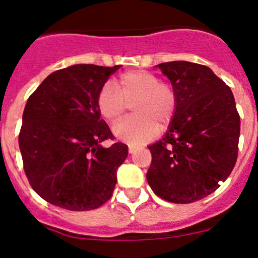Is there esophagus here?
I'll return each mask as SVG.
<instances>
[{
	"instance_id": "esophagus-1",
	"label": "esophagus",
	"mask_w": 258,
	"mask_h": 258,
	"mask_svg": "<svg viewBox=\"0 0 258 258\" xmlns=\"http://www.w3.org/2000/svg\"><path fill=\"white\" fill-rule=\"evenodd\" d=\"M137 149H138L137 147H135V146H128V153H130V154H133Z\"/></svg>"
}]
</instances>
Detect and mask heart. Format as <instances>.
<instances>
[{
    "instance_id": "heart-1",
    "label": "heart",
    "mask_w": 258,
    "mask_h": 258,
    "mask_svg": "<svg viewBox=\"0 0 258 258\" xmlns=\"http://www.w3.org/2000/svg\"><path fill=\"white\" fill-rule=\"evenodd\" d=\"M116 86L105 82L97 96L99 114L109 122H116L133 103L135 116L121 120L112 128L115 137L130 143H143L172 122L177 110V93L167 82L147 70L121 74Z\"/></svg>"
}]
</instances>
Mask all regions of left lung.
<instances>
[{
	"mask_svg": "<svg viewBox=\"0 0 258 258\" xmlns=\"http://www.w3.org/2000/svg\"><path fill=\"white\" fill-rule=\"evenodd\" d=\"M177 93V110L165 137L149 146L147 180L161 199L190 204L214 193L238 159L240 116L229 86L205 65H156Z\"/></svg>",
	"mask_w": 258,
	"mask_h": 258,
	"instance_id": "8db88e82",
	"label": "left lung"
}]
</instances>
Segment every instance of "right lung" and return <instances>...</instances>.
<instances>
[{
    "mask_svg": "<svg viewBox=\"0 0 258 258\" xmlns=\"http://www.w3.org/2000/svg\"><path fill=\"white\" fill-rule=\"evenodd\" d=\"M120 65L78 64L47 76L26 102L19 147L29 183L42 199L70 211L98 209L111 198L123 143L100 119L97 96Z\"/></svg>",
    "mask_w": 258,
    "mask_h": 258,
    "instance_id": "obj_1",
    "label": "right lung"
}]
</instances>
